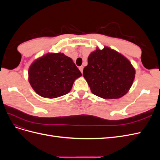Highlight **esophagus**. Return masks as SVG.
I'll list each match as a JSON object with an SVG mask.
<instances>
[{"instance_id":"1","label":"esophagus","mask_w":160,"mask_h":160,"mask_svg":"<svg viewBox=\"0 0 160 160\" xmlns=\"http://www.w3.org/2000/svg\"><path fill=\"white\" fill-rule=\"evenodd\" d=\"M79 70H80V71L81 72V73L82 72H83V66H81V67H79Z\"/></svg>"}]
</instances>
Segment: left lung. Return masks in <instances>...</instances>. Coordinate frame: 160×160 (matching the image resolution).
Wrapping results in <instances>:
<instances>
[{"instance_id":"left-lung-1","label":"left lung","mask_w":160,"mask_h":160,"mask_svg":"<svg viewBox=\"0 0 160 160\" xmlns=\"http://www.w3.org/2000/svg\"><path fill=\"white\" fill-rule=\"evenodd\" d=\"M135 74L127 58L108 47L91 53L83 72L92 93L105 99H118L126 94Z\"/></svg>"}]
</instances>
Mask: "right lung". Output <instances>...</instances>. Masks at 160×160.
Segmentation results:
<instances>
[{
	"instance_id": "right-lung-1",
	"label": "right lung",
	"mask_w": 160,
	"mask_h": 160,
	"mask_svg": "<svg viewBox=\"0 0 160 160\" xmlns=\"http://www.w3.org/2000/svg\"><path fill=\"white\" fill-rule=\"evenodd\" d=\"M81 72L63 53H48L34 61L28 69V81L37 94L57 98L68 93Z\"/></svg>"
}]
</instances>
